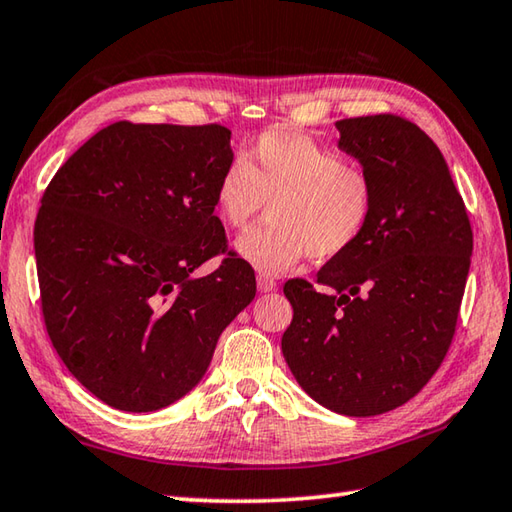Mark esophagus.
<instances>
[{
  "mask_svg": "<svg viewBox=\"0 0 512 512\" xmlns=\"http://www.w3.org/2000/svg\"><path fill=\"white\" fill-rule=\"evenodd\" d=\"M257 288H259V293H273V290L277 288V282L270 275L259 273L257 275Z\"/></svg>",
  "mask_w": 512,
  "mask_h": 512,
  "instance_id": "obj_1",
  "label": "esophagus"
}]
</instances>
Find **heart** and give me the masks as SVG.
<instances>
[{
    "label": "heart",
    "mask_w": 512,
    "mask_h": 512,
    "mask_svg": "<svg viewBox=\"0 0 512 512\" xmlns=\"http://www.w3.org/2000/svg\"><path fill=\"white\" fill-rule=\"evenodd\" d=\"M222 222L244 230L268 204V222L237 242L239 257L262 273H284L306 255L330 262L366 235L375 184L362 166L304 133L268 130L219 175Z\"/></svg>",
    "instance_id": "1"
}]
</instances>
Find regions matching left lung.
<instances>
[{
  "instance_id": "8db88e82",
  "label": "left lung",
  "mask_w": 512,
  "mask_h": 512,
  "mask_svg": "<svg viewBox=\"0 0 512 512\" xmlns=\"http://www.w3.org/2000/svg\"><path fill=\"white\" fill-rule=\"evenodd\" d=\"M339 148L375 184V213L346 255L288 279L293 322L282 337L290 373L339 415L406 404L453 342L473 253V228L442 150L399 115L339 119Z\"/></svg>"
}]
</instances>
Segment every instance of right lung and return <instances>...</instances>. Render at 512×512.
<instances>
[{
    "label": "right lung",
    "mask_w": 512,
    "mask_h": 512,
    "mask_svg": "<svg viewBox=\"0 0 512 512\" xmlns=\"http://www.w3.org/2000/svg\"><path fill=\"white\" fill-rule=\"evenodd\" d=\"M230 162L226 126L115 122L50 179L35 219L44 324L104 404L150 413L177 402L255 299V270L215 217ZM217 254V271L192 277Z\"/></svg>",
    "instance_id": "1"
}]
</instances>
